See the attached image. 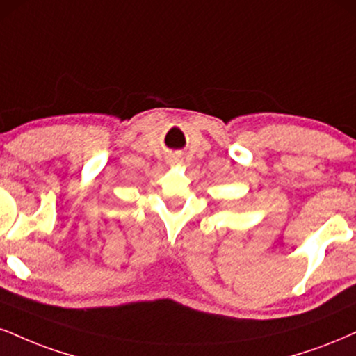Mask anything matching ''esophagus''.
Here are the masks:
<instances>
[{"label": "esophagus", "mask_w": 356, "mask_h": 356, "mask_svg": "<svg viewBox=\"0 0 356 356\" xmlns=\"http://www.w3.org/2000/svg\"><path fill=\"white\" fill-rule=\"evenodd\" d=\"M171 163H178V161H179V158L178 156H173V158H171Z\"/></svg>", "instance_id": "1"}]
</instances>
